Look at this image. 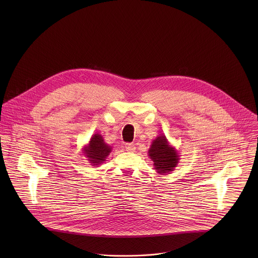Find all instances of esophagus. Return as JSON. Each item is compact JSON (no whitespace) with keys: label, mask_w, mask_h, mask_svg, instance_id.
Returning <instances> with one entry per match:
<instances>
[{"label":"esophagus","mask_w":258,"mask_h":258,"mask_svg":"<svg viewBox=\"0 0 258 258\" xmlns=\"http://www.w3.org/2000/svg\"><path fill=\"white\" fill-rule=\"evenodd\" d=\"M125 149H126V151L127 152H131V153H133V152H135V150H136V146L134 145V144H126L125 145Z\"/></svg>","instance_id":"34e87169"}]
</instances>
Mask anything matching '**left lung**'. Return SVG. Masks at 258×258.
I'll return each mask as SVG.
<instances>
[{
	"label": "left lung",
	"instance_id": "obj_1",
	"mask_svg": "<svg viewBox=\"0 0 258 258\" xmlns=\"http://www.w3.org/2000/svg\"><path fill=\"white\" fill-rule=\"evenodd\" d=\"M148 155L154 163L155 170L161 175L173 172L180 161L178 150L169 143L165 135H160L152 141Z\"/></svg>",
	"mask_w": 258,
	"mask_h": 258
}]
</instances>
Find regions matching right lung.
I'll return each instance as SVG.
<instances>
[{"label":"right lung","mask_w":258,"mask_h":258,"mask_svg":"<svg viewBox=\"0 0 258 258\" xmlns=\"http://www.w3.org/2000/svg\"><path fill=\"white\" fill-rule=\"evenodd\" d=\"M112 147L104 142L103 137L96 133L90 138L87 145L82 148V153L84 157L87 158L91 166L97 167L102 165L109 156Z\"/></svg>","instance_id":"add662e5"}]
</instances>
